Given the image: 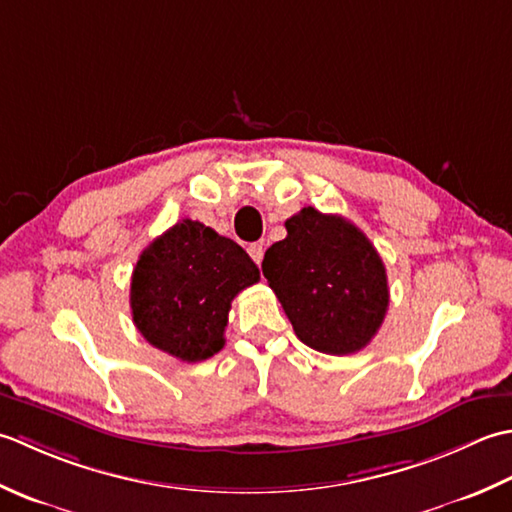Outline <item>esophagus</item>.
I'll list each match as a JSON object with an SVG mask.
<instances>
[{
    "instance_id": "obj_1",
    "label": "esophagus",
    "mask_w": 512,
    "mask_h": 512,
    "mask_svg": "<svg viewBox=\"0 0 512 512\" xmlns=\"http://www.w3.org/2000/svg\"><path fill=\"white\" fill-rule=\"evenodd\" d=\"M247 252H249V256H252L256 265L263 263V256H265V245L263 243H252L247 247Z\"/></svg>"
}]
</instances>
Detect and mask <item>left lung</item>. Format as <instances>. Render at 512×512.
Segmentation results:
<instances>
[{
    "label": "left lung",
    "mask_w": 512,
    "mask_h": 512,
    "mask_svg": "<svg viewBox=\"0 0 512 512\" xmlns=\"http://www.w3.org/2000/svg\"><path fill=\"white\" fill-rule=\"evenodd\" d=\"M265 252L263 274L300 342L329 356L367 347L389 307L387 269L360 229L302 207Z\"/></svg>",
    "instance_id": "8db88e82"
}]
</instances>
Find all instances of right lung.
Segmentation results:
<instances>
[{"label": "right lung", "mask_w": 512, "mask_h": 512, "mask_svg": "<svg viewBox=\"0 0 512 512\" xmlns=\"http://www.w3.org/2000/svg\"><path fill=\"white\" fill-rule=\"evenodd\" d=\"M258 280L241 245L183 218L143 249L132 271L134 327L174 358L207 360L223 349L232 300Z\"/></svg>", "instance_id": "right-lung-1"}]
</instances>
